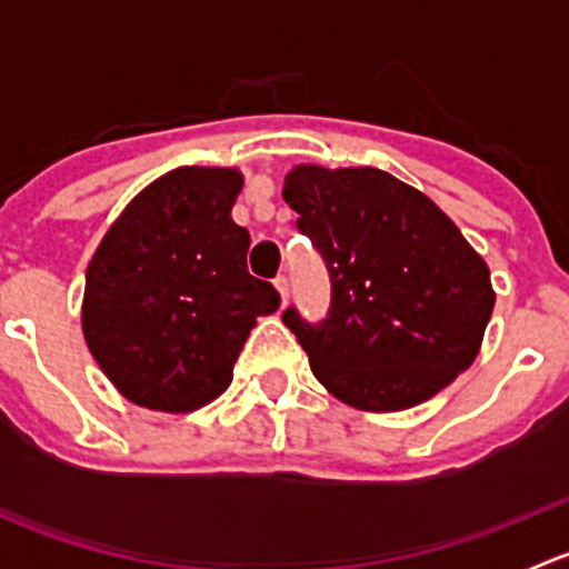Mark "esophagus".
<instances>
[{
	"mask_svg": "<svg viewBox=\"0 0 569 569\" xmlns=\"http://www.w3.org/2000/svg\"><path fill=\"white\" fill-rule=\"evenodd\" d=\"M274 289H278V295H280V302H289V278H286V274H278V278H274Z\"/></svg>",
	"mask_w": 569,
	"mask_h": 569,
	"instance_id": "obj_1",
	"label": "esophagus"
}]
</instances>
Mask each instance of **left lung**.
Wrapping results in <instances>:
<instances>
[{
	"instance_id": "obj_1",
	"label": "left lung",
	"mask_w": 569,
	"mask_h": 569,
	"mask_svg": "<svg viewBox=\"0 0 569 569\" xmlns=\"http://www.w3.org/2000/svg\"><path fill=\"white\" fill-rule=\"evenodd\" d=\"M283 200L330 269L321 325L283 313L313 377L369 412L443 391L481 349L496 306L490 269L435 200L377 168L297 164Z\"/></svg>"
}]
</instances>
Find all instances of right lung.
Here are the masks:
<instances>
[{
  "label": "right lung",
  "instance_id": "right-lung-1",
  "mask_svg": "<svg viewBox=\"0 0 569 569\" xmlns=\"http://www.w3.org/2000/svg\"><path fill=\"white\" fill-rule=\"evenodd\" d=\"M237 168H176L148 183L96 248L82 332L120 396L192 412L233 380V363L278 291L248 272V228L231 217Z\"/></svg>",
  "mask_w": 569,
  "mask_h": 569
}]
</instances>
